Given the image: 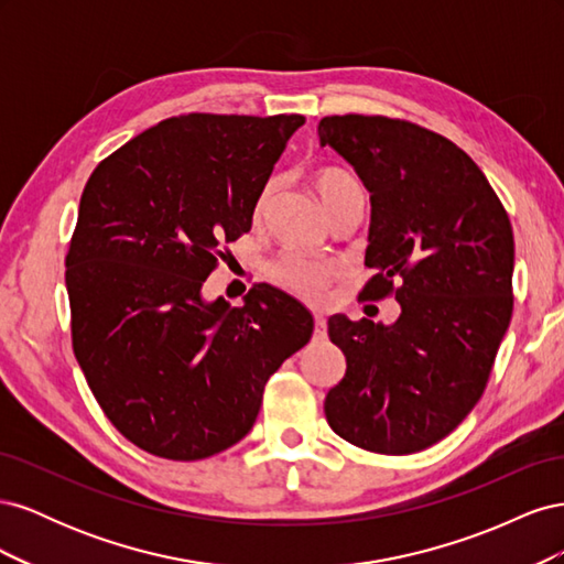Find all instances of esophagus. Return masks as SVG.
<instances>
[{"label":"esophagus","mask_w":564,"mask_h":564,"mask_svg":"<svg viewBox=\"0 0 564 564\" xmlns=\"http://www.w3.org/2000/svg\"><path fill=\"white\" fill-rule=\"evenodd\" d=\"M313 319H315V338L327 336V319H324V315L319 311H315Z\"/></svg>","instance_id":"1"}]
</instances>
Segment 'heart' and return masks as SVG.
<instances>
[{"instance_id": "1", "label": "heart", "mask_w": 564, "mask_h": 564, "mask_svg": "<svg viewBox=\"0 0 564 564\" xmlns=\"http://www.w3.org/2000/svg\"><path fill=\"white\" fill-rule=\"evenodd\" d=\"M313 183L324 204V209H329L340 195L362 191V185L357 183V178L338 166L317 169ZM275 191H278V178H272L265 183V187L259 195V202H256V218H261L265 214ZM268 275L289 294H294L299 299H317L322 294V289L327 286V282L336 275V265L327 261L308 259V256H301V253H282L280 259L270 263Z\"/></svg>"}]
</instances>
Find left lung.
<instances>
[{
  "label": "left lung",
  "instance_id": "obj_1",
  "mask_svg": "<svg viewBox=\"0 0 564 564\" xmlns=\"http://www.w3.org/2000/svg\"><path fill=\"white\" fill-rule=\"evenodd\" d=\"M319 145L355 166L371 199L360 299L395 296V324L329 319L346 377L327 392L336 435L377 454L447 437L482 398L513 315L516 242L487 176L445 135L383 115H332Z\"/></svg>",
  "mask_w": 564,
  "mask_h": 564
}]
</instances>
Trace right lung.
Wrapping results in <instances>:
<instances>
[{"mask_svg": "<svg viewBox=\"0 0 564 564\" xmlns=\"http://www.w3.org/2000/svg\"><path fill=\"white\" fill-rule=\"evenodd\" d=\"M303 115L169 117L89 176L65 256L73 350L96 402L135 447L197 460L240 442L263 388L308 344L313 315L256 284L242 308L199 289Z\"/></svg>", "mask_w": 564, "mask_h": 564, "instance_id": "1", "label": "right lung"}]
</instances>
